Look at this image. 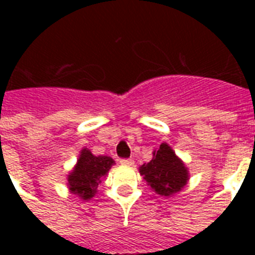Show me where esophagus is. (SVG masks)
<instances>
[{"label": "esophagus", "instance_id": "34e87169", "mask_svg": "<svg viewBox=\"0 0 255 255\" xmlns=\"http://www.w3.org/2000/svg\"><path fill=\"white\" fill-rule=\"evenodd\" d=\"M120 164H122V165H128V167H132V165L135 164V161H133V159H120Z\"/></svg>", "mask_w": 255, "mask_h": 255}]
</instances>
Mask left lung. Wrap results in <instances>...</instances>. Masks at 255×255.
Instances as JSON below:
<instances>
[{"mask_svg": "<svg viewBox=\"0 0 255 255\" xmlns=\"http://www.w3.org/2000/svg\"><path fill=\"white\" fill-rule=\"evenodd\" d=\"M139 172L156 193L165 197L180 192L189 180L188 168L167 143L153 152L151 161L143 164Z\"/></svg>", "mask_w": 255, "mask_h": 255, "instance_id": "8db88e82", "label": "left lung"}]
</instances>
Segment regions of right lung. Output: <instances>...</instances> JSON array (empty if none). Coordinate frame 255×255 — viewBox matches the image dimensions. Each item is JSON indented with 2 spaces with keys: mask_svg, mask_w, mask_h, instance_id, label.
Returning a JSON list of instances; mask_svg holds the SVG:
<instances>
[{
  "mask_svg": "<svg viewBox=\"0 0 255 255\" xmlns=\"http://www.w3.org/2000/svg\"><path fill=\"white\" fill-rule=\"evenodd\" d=\"M115 164L110 156H95L87 148H83L77 165L67 176L69 189L82 200H90L95 196L98 185Z\"/></svg>",
  "mask_w": 255,
  "mask_h": 255,
  "instance_id": "obj_1",
  "label": "right lung"
}]
</instances>
